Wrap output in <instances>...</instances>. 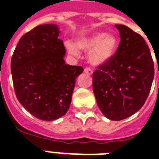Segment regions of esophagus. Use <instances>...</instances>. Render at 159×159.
Listing matches in <instances>:
<instances>
[{
	"label": "esophagus",
	"instance_id": "34e87169",
	"mask_svg": "<svg viewBox=\"0 0 159 159\" xmlns=\"http://www.w3.org/2000/svg\"><path fill=\"white\" fill-rule=\"evenodd\" d=\"M84 72L86 73H87L88 75H92V73H93V71L91 70V68H86L85 69H84Z\"/></svg>",
	"mask_w": 159,
	"mask_h": 159
}]
</instances>
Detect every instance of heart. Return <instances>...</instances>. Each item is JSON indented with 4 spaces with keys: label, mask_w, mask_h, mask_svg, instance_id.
<instances>
[{
    "label": "heart",
    "mask_w": 159,
    "mask_h": 159,
    "mask_svg": "<svg viewBox=\"0 0 159 159\" xmlns=\"http://www.w3.org/2000/svg\"><path fill=\"white\" fill-rule=\"evenodd\" d=\"M77 47L85 51L89 50L88 61L93 65L100 66L114 55L117 48V40L113 34L95 33L80 38L77 42V46L73 42H66V48L70 55H79Z\"/></svg>",
    "instance_id": "b5f03b06"
}]
</instances>
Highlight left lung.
<instances>
[{
	"mask_svg": "<svg viewBox=\"0 0 159 159\" xmlns=\"http://www.w3.org/2000/svg\"><path fill=\"white\" fill-rule=\"evenodd\" d=\"M120 33L115 55L93 73V91L102 113L120 121L141 109L150 91L154 65L144 38L116 24Z\"/></svg>",
	"mask_w": 159,
	"mask_h": 159,
	"instance_id": "8db88e82",
	"label": "left lung"
}]
</instances>
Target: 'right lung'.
<instances>
[{"instance_id":"right-lung-1","label":"right lung","mask_w":159,"mask_h":159,"mask_svg":"<svg viewBox=\"0 0 159 159\" xmlns=\"http://www.w3.org/2000/svg\"><path fill=\"white\" fill-rule=\"evenodd\" d=\"M56 24H42L20 38L11 59L17 99L29 113L44 121L56 120L70 106L81 66L65 64L66 53Z\"/></svg>"}]
</instances>
